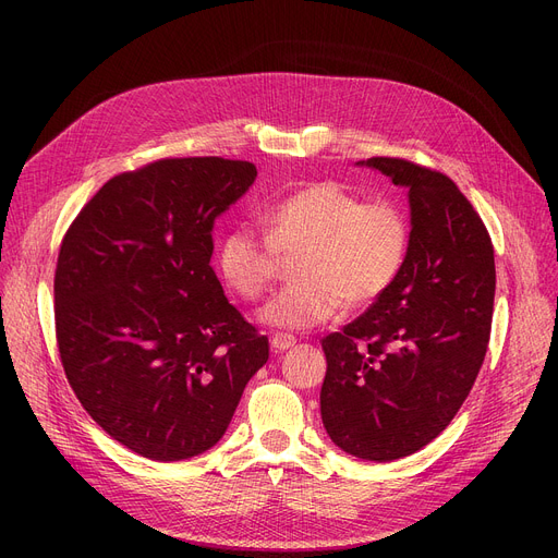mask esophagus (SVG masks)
I'll return each mask as SVG.
<instances>
[{
    "instance_id": "1",
    "label": "esophagus",
    "mask_w": 558,
    "mask_h": 558,
    "mask_svg": "<svg viewBox=\"0 0 558 558\" xmlns=\"http://www.w3.org/2000/svg\"><path fill=\"white\" fill-rule=\"evenodd\" d=\"M296 345V339L291 337V335H274L271 337V348L276 350V353H284V350H289V348H294Z\"/></svg>"
}]
</instances>
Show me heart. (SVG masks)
<instances>
[{
    "instance_id": "heart-1",
    "label": "heart",
    "mask_w": 558,
    "mask_h": 558,
    "mask_svg": "<svg viewBox=\"0 0 558 558\" xmlns=\"http://www.w3.org/2000/svg\"><path fill=\"white\" fill-rule=\"evenodd\" d=\"M267 234L251 223L230 228L217 248L223 280L255 301L278 274L280 255L296 257V284L282 289L259 312V320L282 330H312L343 303H375L398 278L409 223L389 201H362L339 183L324 181L291 192L262 215Z\"/></svg>"
}]
</instances>
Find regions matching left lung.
<instances>
[{
	"label": "left lung",
	"instance_id": "1",
	"mask_svg": "<svg viewBox=\"0 0 558 558\" xmlns=\"http://www.w3.org/2000/svg\"><path fill=\"white\" fill-rule=\"evenodd\" d=\"M407 190L409 248L393 284L320 345V418L332 444L366 461L425 448L457 416L484 364L495 299L488 230L441 171L368 158Z\"/></svg>",
	"mask_w": 558,
	"mask_h": 558
}]
</instances>
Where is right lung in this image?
<instances>
[{"instance_id": "1", "label": "right lung", "mask_w": 558, "mask_h": 558, "mask_svg": "<svg viewBox=\"0 0 558 558\" xmlns=\"http://www.w3.org/2000/svg\"><path fill=\"white\" fill-rule=\"evenodd\" d=\"M255 175L246 160H158L110 179L63 238L53 314L65 375L93 421L146 459L210 450L269 360L210 264L215 221Z\"/></svg>"}]
</instances>
